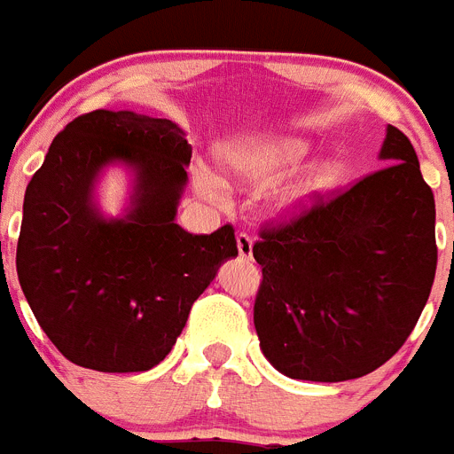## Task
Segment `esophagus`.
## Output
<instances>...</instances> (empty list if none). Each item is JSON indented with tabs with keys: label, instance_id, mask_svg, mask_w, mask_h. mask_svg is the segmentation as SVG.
Returning <instances> with one entry per match:
<instances>
[{
	"label": "esophagus",
	"instance_id": "1",
	"mask_svg": "<svg viewBox=\"0 0 454 454\" xmlns=\"http://www.w3.org/2000/svg\"><path fill=\"white\" fill-rule=\"evenodd\" d=\"M236 248H239V254L243 260H253V239L246 231L236 234Z\"/></svg>",
	"mask_w": 454,
	"mask_h": 454
}]
</instances>
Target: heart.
I'll use <instances>...</instances> for the list:
<instances>
[{"label": "heart", "mask_w": 454, "mask_h": 454, "mask_svg": "<svg viewBox=\"0 0 454 454\" xmlns=\"http://www.w3.org/2000/svg\"><path fill=\"white\" fill-rule=\"evenodd\" d=\"M306 153L309 145L292 137H241L220 145L218 157L239 181L250 185H273L283 181L292 168H297ZM334 174L332 164H322L297 176L276 192V208L280 213L299 211L332 183ZM200 187L208 197H220L223 192L220 178L208 171L200 174Z\"/></svg>", "instance_id": "b5f03b06"}]
</instances>
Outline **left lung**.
<instances>
[{"label":"left lung","instance_id":"8db88e82","mask_svg":"<svg viewBox=\"0 0 454 454\" xmlns=\"http://www.w3.org/2000/svg\"><path fill=\"white\" fill-rule=\"evenodd\" d=\"M385 164L260 231L254 329L297 380L340 383L383 366L413 332L436 273V206L413 144L389 125Z\"/></svg>","mask_w":454,"mask_h":454}]
</instances>
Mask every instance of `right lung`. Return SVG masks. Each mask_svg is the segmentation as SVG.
Listing matches in <instances>:
<instances>
[{
    "label": "right lung",
    "instance_id": "obj_1",
    "mask_svg": "<svg viewBox=\"0 0 454 454\" xmlns=\"http://www.w3.org/2000/svg\"><path fill=\"white\" fill-rule=\"evenodd\" d=\"M192 148L167 118L134 111L78 115L52 138L22 204L16 269L34 317L69 362L104 373L157 366L224 260L234 227L190 234L176 224ZM135 171L130 208L104 219V166Z\"/></svg>",
    "mask_w": 454,
    "mask_h": 454
}]
</instances>
